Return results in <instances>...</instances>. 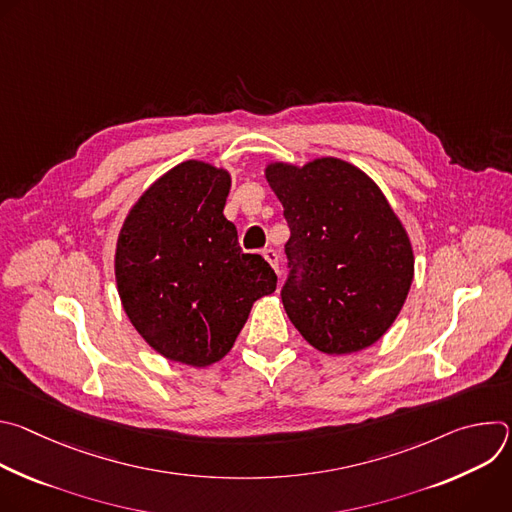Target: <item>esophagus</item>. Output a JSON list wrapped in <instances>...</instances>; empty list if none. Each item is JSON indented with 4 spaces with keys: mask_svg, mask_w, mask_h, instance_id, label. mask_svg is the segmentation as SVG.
<instances>
[{
    "mask_svg": "<svg viewBox=\"0 0 512 512\" xmlns=\"http://www.w3.org/2000/svg\"><path fill=\"white\" fill-rule=\"evenodd\" d=\"M263 257H265L267 263L279 273V255H277V251H275V249H265V251H263Z\"/></svg>",
    "mask_w": 512,
    "mask_h": 512,
    "instance_id": "obj_1",
    "label": "esophagus"
}]
</instances>
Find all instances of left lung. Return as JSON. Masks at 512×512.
Here are the masks:
<instances>
[{"instance_id": "left-lung-1", "label": "left lung", "mask_w": 512, "mask_h": 512, "mask_svg": "<svg viewBox=\"0 0 512 512\" xmlns=\"http://www.w3.org/2000/svg\"><path fill=\"white\" fill-rule=\"evenodd\" d=\"M289 225L283 308L320 352L375 344L399 316L413 281V249L381 188L356 166L318 158L267 164Z\"/></svg>"}]
</instances>
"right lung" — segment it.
<instances>
[{
    "mask_svg": "<svg viewBox=\"0 0 512 512\" xmlns=\"http://www.w3.org/2000/svg\"><path fill=\"white\" fill-rule=\"evenodd\" d=\"M231 174L188 160L158 178L119 231L115 279L141 338L168 360L208 367L235 344L253 304L275 291L223 210Z\"/></svg>",
    "mask_w": 512,
    "mask_h": 512,
    "instance_id": "right-lung-1",
    "label": "right lung"
}]
</instances>
